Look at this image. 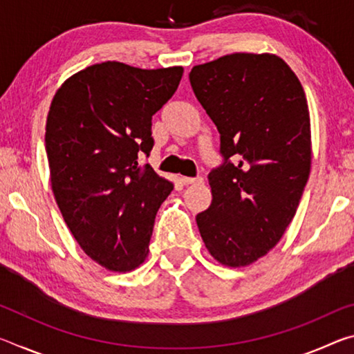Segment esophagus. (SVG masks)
<instances>
[{"instance_id":"obj_1","label":"esophagus","mask_w":354,"mask_h":354,"mask_svg":"<svg viewBox=\"0 0 354 354\" xmlns=\"http://www.w3.org/2000/svg\"><path fill=\"white\" fill-rule=\"evenodd\" d=\"M181 183H183V184H195V183H203V178H201V176H196V178L181 176Z\"/></svg>"}]
</instances>
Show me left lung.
<instances>
[{
  "label": "left lung",
  "instance_id": "8db88e82",
  "mask_svg": "<svg viewBox=\"0 0 354 354\" xmlns=\"http://www.w3.org/2000/svg\"><path fill=\"white\" fill-rule=\"evenodd\" d=\"M189 80L218 129L223 158L209 173L212 203L196 225L218 262L250 266L279 242L306 187V95L274 55L234 53L196 65Z\"/></svg>",
  "mask_w": 354,
  "mask_h": 354
}]
</instances>
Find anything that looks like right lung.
Masks as SVG:
<instances>
[{
  "label": "right lung",
  "mask_w": 354,
  "mask_h": 354,
  "mask_svg": "<svg viewBox=\"0 0 354 354\" xmlns=\"http://www.w3.org/2000/svg\"><path fill=\"white\" fill-rule=\"evenodd\" d=\"M183 71L107 61L68 77L53 98L45 148L55 198L84 253L109 270L145 261L156 214L173 190L139 158L151 153V118Z\"/></svg>",
  "instance_id": "1"
}]
</instances>
